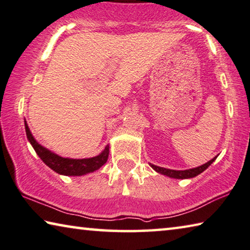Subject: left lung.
<instances>
[{"label":"left lung","mask_w":250,"mask_h":250,"mask_svg":"<svg viewBox=\"0 0 250 250\" xmlns=\"http://www.w3.org/2000/svg\"><path fill=\"white\" fill-rule=\"evenodd\" d=\"M216 159V157H214L211 159V161L207 162L206 164H204V165L199 166V167H196V168H190V169H186V170H174V169H168V168H164V167H159L156 165H153V164H149L150 167L154 170H156L157 173L159 174H163V175H166L168 176V177L171 178H177V179H185V178H193L195 176L199 175L200 173H203L204 170L207 169L209 165H211L212 162H214Z\"/></svg>","instance_id":"obj_1"}]
</instances>
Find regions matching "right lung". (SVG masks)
I'll return each instance as SVG.
<instances>
[{"label":"right lung","mask_w":250,"mask_h":250,"mask_svg":"<svg viewBox=\"0 0 250 250\" xmlns=\"http://www.w3.org/2000/svg\"><path fill=\"white\" fill-rule=\"evenodd\" d=\"M25 132L27 140L30 141L33 148L39 155V157L50 167L51 169L56 171L60 175L66 176H81L97 170L104 164L107 162L109 148L108 146L105 147V149L100 155L92 158H83V159H73V158H64L59 155L52 153L51 150L45 148L33 137L30 128H28L27 123L25 121Z\"/></svg>","instance_id":"1"}]
</instances>
